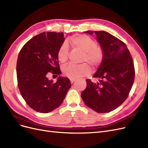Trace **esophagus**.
Instances as JSON below:
<instances>
[{"mask_svg":"<svg viewBox=\"0 0 148 148\" xmlns=\"http://www.w3.org/2000/svg\"><path fill=\"white\" fill-rule=\"evenodd\" d=\"M75 82V79H70V82H71V83L72 84L73 83H74Z\"/></svg>","mask_w":148,"mask_h":148,"instance_id":"esophagus-1","label":"esophagus"}]
</instances>
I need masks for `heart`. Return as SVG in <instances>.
I'll list each match as a JSON object with an SVG mask.
<instances>
[{
    "mask_svg": "<svg viewBox=\"0 0 148 148\" xmlns=\"http://www.w3.org/2000/svg\"><path fill=\"white\" fill-rule=\"evenodd\" d=\"M70 42L77 50L83 52L82 62H88L93 67L99 66L104 59V51L96 45L95 40L86 35H78L71 38ZM69 47L68 44L64 42L57 52V59L60 63H64L68 59ZM62 71L65 77L70 79H77L91 73L89 65L84 63L79 65L69 64L62 68Z\"/></svg>",
    "mask_w": 148,
    "mask_h": 148,
    "instance_id": "b5f03b06",
    "label": "heart"
}]
</instances>
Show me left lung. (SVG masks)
I'll list each match as a JSON object with an SVG mask.
<instances>
[{"label":"left lung","mask_w":148,"mask_h":148,"mask_svg":"<svg viewBox=\"0 0 148 148\" xmlns=\"http://www.w3.org/2000/svg\"><path fill=\"white\" fill-rule=\"evenodd\" d=\"M96 35L104 51V59L92 83L86 80L87 87L81 96L84 104L97 113H108L127 99L135 79V69L130 53L125 44L104 31H85Z\"/></svg>","instance_id":"obj_1"}]
</instances>
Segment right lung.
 Returning a JSON list of instances; mask_svg holds the SVG:
<instances>
[{
  "mask_svg": "<svg viewBox=\"0 0 148 148\" xmlns=\"http://www.w3.org/2000/svg\"><path fill=\"white\" fill-rule=\"evenodd\" d=\"M64 41L63 33L43 32L29 40L18 57V86L26 104L38 112L58 108L71 87L68 78L60 76L56 83L47 78L50 72L61 73L57 52Z\"/></svg>",
  "mask_w": 148,
  "mask_h": 148,
  "instance_id": "obj_1",
  "label": "right lung"
}]
</instances>
